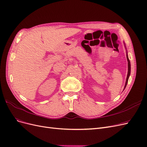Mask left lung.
I'll return each mask as SVG.
<instances>
[{
    "label": "left lung",
    "mask_w": 147,
    "mask_h": 147,
    "mask_svg": "<svg viewBox=\"0 0 147 147\" xmlns=\"http://www.w3.org/2000/svg\"><path fill=\"white\" fill-rule=\"evenodd\" d=\"M124 46H125V48L126 49V53H127V62H128V73H127V78H126V81H125V86H124V89L125 88L126 86H127V83H128V80H129V76L130 75V72H131V65H130V60L129 59V57H128V54H127V49H126V46L124 44Z\"/></svg>",
    "instance_id": "8db88e82"
}]
</instances>
